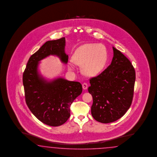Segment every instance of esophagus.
Here are the masks:
<instances>
[{"label":"esophagus","instance_id":"esophagus-1","mask_svg":"<svg viewBox=\"0 0 157 157\" xmlns=\"http://www.w3.org/2000/svg\"><path fill=\"white\" fill-rule=\"evenodd\" d=\"M82 87H83V90H86L87 89V87H88V85H87V84L86 83H83L82 84Z\"/></svg>","mask_w":157,"mask_h":157}]
</instances>
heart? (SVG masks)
I'll use <instances>...</instances> for the list:
<instances>
[{"label":"heart","instance_id":"b5f03b06","mask_svg":"<svg viewBox=\"0 0 157 157\" xmlns=\"http://www.w3.org/2000/svg\"><path fill=\"white\" fill-rule=\"evenodd\" d=\"M107 57V51L104 45L91 43L78 48L73 54L71 60L77 66H82V71L85 75L93 76L103 70Z\"/></svg>","mask_w":157,"mask_h":157}]
</instances>
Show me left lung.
<instances>
[{"mask_svg": "<svg viewBox=\"0 0 157 157\" xmlns=\"http://www.w3.org/2000/svg\"><path fill=\"white\" fill-rule=\"evenodd\" d=\"M113 57L109 66L90 79L88 91L93 99L91 115L102 123L114 122L129 109L133 99L135 71L131 62L113 47Z\"/></svg>", "mask_w": 157, "mask_h": 157, "instance_id": "1", "label": "left lung"}]
</instances>
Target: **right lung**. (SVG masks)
Instances as JSON below:
<instances>
[{
    "label": "right lung",
    "instance_id": "add662e5",
    "mask_svg": "<svg viewBox=\"0 0 157 157\" xmlns=\"http://www.w3.org/2000/svg\"><path fill=\"white\" fill-rule=\"evenodd\" d=\"M64 37L48 41L29 59L23 74L26 103L32 113L43 123L57 127L70 116L72 102L82 91L78 82L58 78L47 81L38 73L39 62L49 55H56L67 64L68 56L64 48Z\"/></svg>",
    "mask_w": 157,
    "mask_h": 157
}]
</instances>
